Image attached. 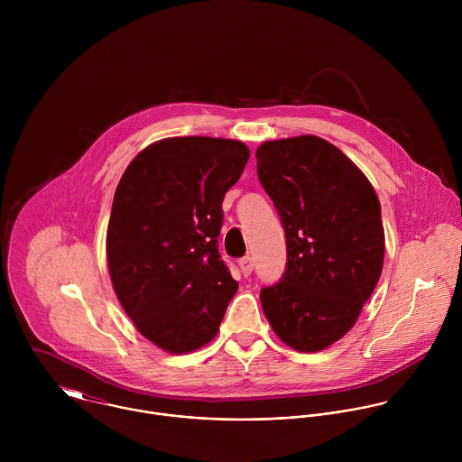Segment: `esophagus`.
Instances as JSON below:
<instances>
[{
  "mask_svg": "<svg viewBox=\"0 0 462 462\" xmlns=\"http://www.w3.org/2000/svg\"><path fill=\"white\" fill-rule=\"evenodd\" d=\"M240 268H242V273L247 277V275H251V272H253V268H254V262H253V258L251 256H245V258H242L240 262Z\"/></svg>",
  "mask_w": 462,
  "mask_h": 462,
  "instance_id": "obj_1",
  "label": "esophagus"
}]
</instances>
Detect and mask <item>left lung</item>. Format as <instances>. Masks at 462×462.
I'll use <instances>...</instances> for the list:
<instances>
[{
  "label": "left lung",
  "instance_id": "8db88e82",
  "mask_svg": "<svg viewBox=\"0 0 462 462\" xmlns=\"http://www.w3.org/2000/svg\"><path fill=\"white\" fill-rule=\"evenodd\" d=\"M258 178L286 236V270L260 299L273 332L319 352L356 324L383 272L381 202L332 143L302 134L264 142Z\"/></svg>",
  "mask_w": 462,
  "mask_h": 462
}]
</instances>
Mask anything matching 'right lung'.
<instances>
[{
  "instance_id": "obj_1",
  "label": "right lung",
  "mask_w": 462,
  "mask_h": 462,
  "mask_svg": "<svg viewBox=\"0 0 462 462\" xmlns=\"http://www.w3.org/2000/svg\"><path fill=\"white\" fill-rule=\"evenodd\" d=\"M247 160L238 140L165 138L138 152L117 185L106 233L112 284L140 334L167 352L213 339L238 290L217 238L222 200Z\"/></svg>"
}]
</instances>
